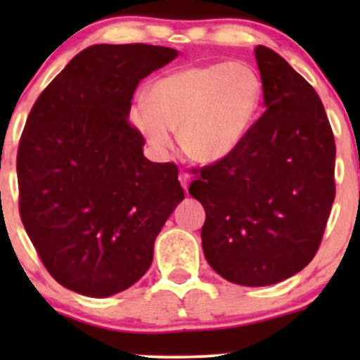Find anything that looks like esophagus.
<instances>
[{"label": "esophagus", "mask_w": 360, "mask_h": 360, "mask_svg": "<svg viewBox=\"0 0 360 360\" xmlns=\"http://www.w3.org/2000/svg\"><path fill=\"white\" fill-rule=\"evenodd\" d=\"M179 183L183 184L184 190L188 191V186H190V183H191V174L186 172V170H181V172H179Z\"/></svg>", "instance_id": "1"}]
</instances>
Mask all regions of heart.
Instances as JSON below:
<instances>
[{
	"label": "heart",
	"mask_w": 360,
	"mask_h": 360,
	"mask_svg": "<svg viewBox=\"0 0 360 360\" xmlns=\"http://www.w3.org/2000/svg\"><path fill=\"white\" fill-rule=\"evenodd\" d=\"M259 96V78L244 63L184 68L157 79L148 89V106L130 108V122L160 153L170 150V130H177L188 157L216 162L248 132Z\"/></svg>",
	"instance_id": "obj_1"
}]
</instances>
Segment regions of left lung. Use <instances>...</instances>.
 Here are the masks:
<instances>
[{
    "label": "left lung",
    "instance_id": "left-lung-1",
    "mask_svg": "<svg viewBox=\"0 0 360 360\" xmlns=\"http://www.w3.org/2000/svg\"><path fill=\"white\" fill-rule=\"evenodd\" d=\"M263 115L231 153L193 170L202 248L216 274L259 288L292 277L321 248L336 195V144L314 86L266 46L254 49Z\"/></svg>",
    "mask_w": 360,
    "mask_h": 360
}]
</instances>
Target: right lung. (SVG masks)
<instances>
[{
	"label": "right lung",
	"instance_id": "obj_1",
	"mask_svg": "<svg viewBox=\"0 0 360 360\" xmlns=\"http://www.w3.org/2000/svg\"><path fill=\"white\" fill-rule=\"evenodd\" d=\"M176 57L146 43L89 46L29 112L17 151L20 219L49 274L71 291L106 297L136 284L184 198L176 163L144 157L129 122L141 79Z\"/></svg>",
	"mask_w": 360,
	"mask_h": 360
}]
</instances>
